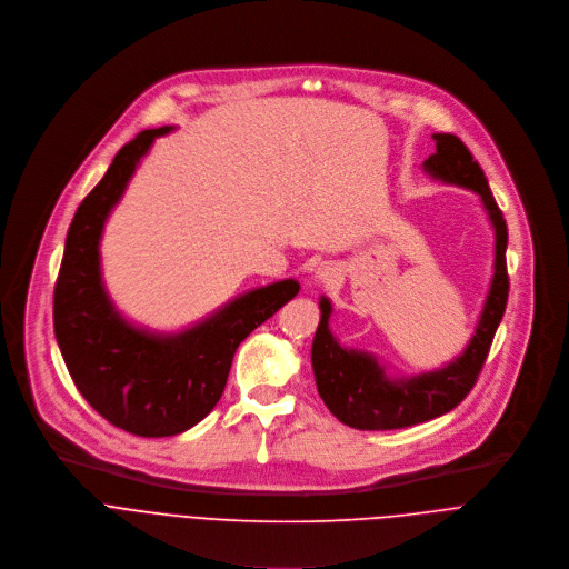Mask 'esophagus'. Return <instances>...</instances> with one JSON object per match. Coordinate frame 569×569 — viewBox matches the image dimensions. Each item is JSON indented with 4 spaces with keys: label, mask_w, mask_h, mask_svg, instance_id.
<instances>
[{
    "label": "esophagus",
    "mask_w": 569,
    "mask_h": 569,
    "mask_svg": "<svg viewBox=\"0 0 569 569\" xmlns=\"http://www.w3.org/2000/svg\"><path fill=\"white\" fill-rule=\"evenodd\" d=\"M338 278V267L333 262H322L313 269V280L320 284H329Z\"/></svg>",
    "instance_id": "obj_1"
}]
</instances>
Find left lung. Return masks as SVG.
<instances>
[{
	"mask_svg": "<svg viewBox=\"0 0 569 569\" xmlns=\"http://www.w3.org/2000/svg\"><path fill=\"white\" fill-rule=\"evenodd\" d=\"M435 154L423 161V172L441 183L460 186L480 197L493 229V276L467 348L441 368L417 375H390L381 359L366 350L338 343L329 329L331 300L320 296V322L311 343L316 388L329 412L359 430H392L415 426L456 408L476 386L487 361L491 340L505 316L509 296L507 221L491 194L489 181L456 134H432Z\"/></svg>",
	"mask_w": 569,
	"mask_h": 569,
	"instance_id": "1",
	"label": "left lung"
}]
</instances>
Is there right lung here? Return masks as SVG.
Instances as JSON below:
<instances>
[{"mask_svg": "<svg viewBox=\"0 0 569 569\" xmlns=\"http://www.w3.org/2000/svg\"><path fill=\"white\" fill-rule=\"evenodd\" d=\"M174 130H146L113 157L73 214L53 293L56 340L76 388L109 423L139 437L199 423L217 406L238 346L300 291L293 278L256 287L179 331L148 329L117 309L100 267L104 223L154 141Z\"/></svg>", "mask_w": 569, "mask_h": 569, "instance_id": "add662e5", "label": "right lung"}]
</instances>
